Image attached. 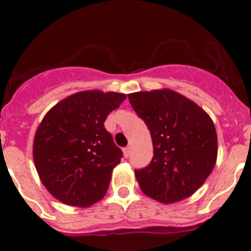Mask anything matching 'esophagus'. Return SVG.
Instances as JSON below:
<instances>
[{"label": "esophagus", "instance_id": "1", "mask_svg": "<svg viewBox=\"0 0 251 251\" xmlns=\"http://www.w3.org/2000/svg\"><path fill=\"white\" fill-rule=\"evenodd\" d=\"M124 156H125V158H128V156H130V147L124 148Z\"/></svg>", "mask_w": 251, "mask_h": 251}]
</instances>
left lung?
I'll list each match as a JSON object with an SVG mask.
<instances>
[{"label": "left lung", "instance_id": "left-lung-1", "mask_svg": "<svg viewBox=\"0 0 251 251\" xmlns=\"http://www.w3.org/2000/svg\"><path fill=\"white\" fill-rule=\"evenodd\" d=\"M127 97L153 142L151 164L135 170L142 192L164 204L191 197L216 164L217 135L211 118L193 100L169 88Z\"/></svg>", "mask_w": 251, "mask_h": 251}]
</instances>
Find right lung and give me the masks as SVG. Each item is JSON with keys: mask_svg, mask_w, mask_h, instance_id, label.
Instances as JSON below:
<instances>
[{"mask_svg": "<svg viewBox=\"0 0 251 251\" xmlns=\"http://www.w3.org/2000/svg\"><path fill=\"white\" fill-rule=\"evenodd\" d=\"M126 95L82 91L54 105L34 138V163L47 191L62 203L86 207L105 196L123 151L104 121Z\"/></svg>", "mask_w": 251, "mask_h": 251, "instance_id": "obj_1", "label": "right lung"}]
</instances>
